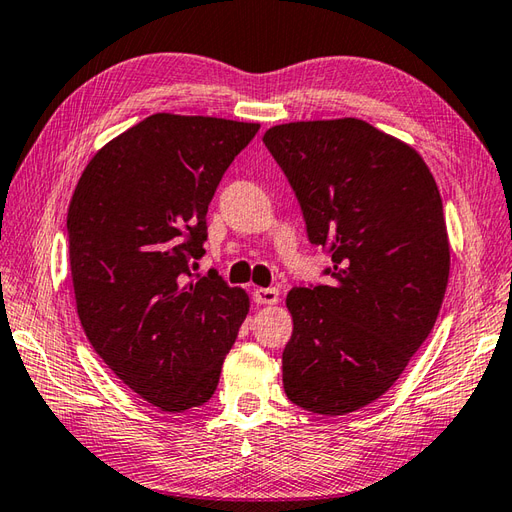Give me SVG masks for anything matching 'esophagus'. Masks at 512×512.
I'll use <instances>...</instances> for the list:
<instances>
[{
    "instance_id": "esophagus-1",
    "label": "esophagus",
    "mask_w": 512,
    "mask_h": 512,
    "mask_svg": "<svg viewBox=\"0 0 512 512\" xmlns=\"http://www.w3.org/2000/svg\"><path fill=\"white\" fill-rule=\"evenodd\" d=\"M253 299L257 305H275L279 301V290L277 288H257L253 292Z\"/></svg>"
}]
</instances>
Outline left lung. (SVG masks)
<instances>
[{
    "label": "left lung",
    "mask_w": 512,
    "mask_h": 512,
    "mask_svg": "<svg viewBox=\"0 0 512 512\" xmlns=\"http://www.w3.org/2000/svg\"><path fill=\"white\" fill-rule=\"evenodd\" d=\"M264 144L334 264L285 299L283 388L340 417L382 397L430 336L449 279L443 200L417 150L355 117L272 126Z\"/></svg>",
    "instance_id": "left-lung-1"
}]
</instances>
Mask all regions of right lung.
<instances>
[{
	"label": "right lung",
	"mask_w": 512,
	"mask_h": 512,
	"mask_svg": "<svg viewBox=\"0 0 512 512\" xmlns=\"http://www.w3.org/2000/svg\"><path fill=\"white\" fill-rule=\"evenodd\" d=\"M259 124L157 113L109 141L69 202V264L82 329L122 382L163 412L209 401L248 294L205 255L207 209Z\"/></svg>",
	"instance_id": "obj_1"
}]
</instances>
